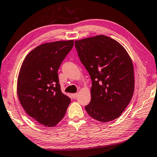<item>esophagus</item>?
Wrapping results in <instances>:
<instances>
[{
    "mask_svg": "<svg viewBox=\"0 0 157 157\" xmlns=\"http://www.w3.org/2000/svg\"><path fill=\"white\" fill-rule=\"evenodd\" d=\"M77 97H78V93H74V94H72L73 98H76Z\"/></svg>",
    "mask_w": 157,
    "mask_h": 157,
    "instance_id": "1",
    "label": "esophagus"
}]
</instances>
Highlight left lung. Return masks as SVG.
<instances>
[{"instance_id":"left-lung-1","label":"left lung","mask_w":157,"mask_h":157,"mask_svg":"<svg viewBox=\"0 0 157 157\" xmlns=\"http://www.w3.org/2000/svg\"><path fill=\"white\" fill-rule=\"evenodd\" d=\"M74 44L92 81L91 101L86 110L101 122L117 119L130 103L134 93L131 58L119 43L107 36L84 38Z\"/></svg>"}]
</instances>
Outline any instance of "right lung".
<instances>
[{
    "mask_svg": "<svg viewBox=\"0 0 157 157\" xmlns=\"http://www.w3.org/2000/svg\"><path fill=\"white\" fill-rule=\"evenodd\" d=\"M73 45V40L42 44L27 55L19 71V101L30 117L46 127L57 125L71 102L60 90L58 70Z\"/></svg>",
    "mask_w": 157,
    "mask_h": 157,
    "instance_id": "right-lung-1",
    "label": "right lung"
}]
</instances>
